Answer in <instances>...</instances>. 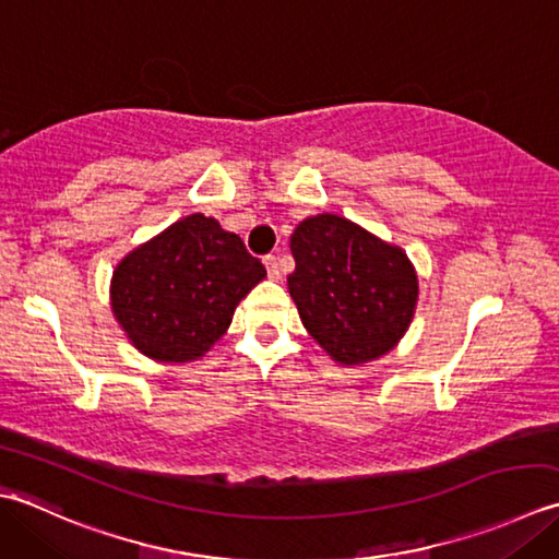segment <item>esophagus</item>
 Returning a JSON list of instances; mask_svg holds the SVG:
<instances>
[{"label":"esophagus","mask_w":559,"mask_h":559,"mask_svg":"<svg viewBox=\"0 0 559 559\" xmlns=\"http://www.w3.org/2000/svg\"><path fill=\"white\" fill-rule=\"evenodd\" d=\"M265 267H267V275L272 280H280V260H277V255H265Z\"/></svg>","instance_id":"esophagus-1"}]
</instances>
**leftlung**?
Listing matches in <instances>:
<instances>
[{
    "instance_id": "1",
    "label": "left lung",
    "mask_w": 559,
    "mask_h": 559,
    "mask_svg": "<svg viewBox=\"0 0 559 559\" xmlns=\"http://www.w3.org/2000/svg\"><path fill=\"white\" fill-rule=\"evenodd\" d=\"M292 253V299L306 330L335 361L376 359L405 335L417 275L401 248L343 216L318 214L296 226Z\"/></svg>"
}]
</instances>
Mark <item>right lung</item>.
<instances>
[{
  "instance_id": "add662e5",
  "label": "right lung",
  "mask_w": 559,
  "mask_h": 559,
  "mask_svg": "<svg viewBox=\"0 0 559 559\" xmlns=\"http://www.w3.org/2000/svg\"><path fill=\"white\" fill-rule=\"evenodd\" d=\"M263 277L241 238L190 214L118 265L112 313L146 357L190 361L226 333L236 304Z\"/></svg>"
}]
</instances>
